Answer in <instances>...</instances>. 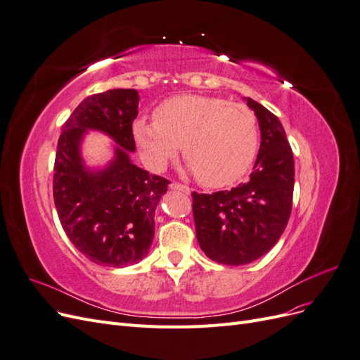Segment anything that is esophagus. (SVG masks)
<instances>
[{"instance_id": "esophagus-1", "label": "esophagus", "mask_w": 360, "mask_h": 360, "mask_svg": "<svg viewBox=\"0 0 360 360\" xmlns=\"http://www.w3.org/2000/svg\"><path fill=\"white\" fill-rule=\"evenodd\" d=\"M169 188H171L172 191H180V192H183V193H191V189L186 186V184H181V183H177V181H172V183L169 184Z\"/></svg>"}]
</instances>
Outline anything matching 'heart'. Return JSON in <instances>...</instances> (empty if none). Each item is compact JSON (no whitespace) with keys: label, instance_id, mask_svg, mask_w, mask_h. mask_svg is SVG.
<instances>
[{"label":"heart","instance_id":"obj_1","mask_svg":"<svg viewBox=\"0 0 360 360\" xmlns=\"http://www.w3.org/2000/svg\"><path fill=\"white\" fill-rule=\"evenodd\" d=\"M132 134L155 171L165 168L181 146L189 169L207 188H222L240 179L258 148L254 111L216 96L171 97L155 110V122L135 120Z\"/></svg>","mask_w":360,"mask_h":360}]
</instances>
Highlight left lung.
<instances>
[{
    "label": "left lung",
    "instance_id": "8db88e82",
    "mask_svg": "<svg viewBox=\"0 0 360 360\" xmlns=\"http://www.w3.org/2000/svg\"><path fill=\"white\" fill-rule=\"evenodd\" d=\"M258 118L261 146L246 183L231 191L192 192L197 238L204 254L219 264L252 263L276 245L290 219L294 159L279 118L246 99Z\"/></svg>",
    "mask_w": 360,
    "mask_h": 360
}]
</instances>
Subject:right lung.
Returning a JSON list of instances; mask_svg holds the SVG:
<instances>
[{"instance_id":"1","label":"right lung","mask_w":360,"mask_h":360,"mask_svg":"<svg viewBox=\"0 0 360 360\" xmlns=\"http://www.w3.org/2000/svg\"><path fill=\"white\" fill-rule=\"evenodd\" d=\"M139 96L115 89L84 99L63 124L53 163V202L64 233L93 263L126 267L147 254L155 236V212L169 181L138 168L132 123ZM86 129H99L117 143L115 159L91 172L80 158Z\"/></svg>"}]
</instances>
